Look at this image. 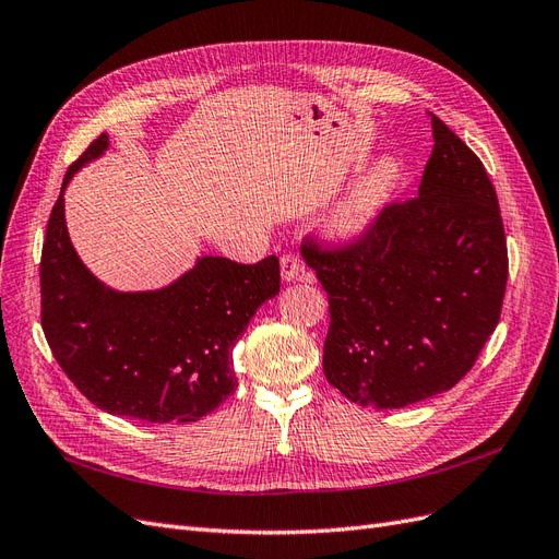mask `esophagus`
Here are the masks:
<instances>
[{
    "label": "esophagus",
    "instance_id": "34e87169",
    "mask_svg": "<svg viewBox=\"0 0 559 559\" xmlns=\"http://www.w3.org/2000/svg\"><path fill=\"white\" fill-rule=\"evenodd\" d=\"M280 265H282L284 282H294V280L306 277V263H302V259L296 257V253H284V257L280 259Z\"/></svg>",
    "mask_w": 559,
    "mask_h": 559
}]
</instances>
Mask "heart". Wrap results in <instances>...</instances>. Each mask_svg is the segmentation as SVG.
Returning <instances> with one entry per match:
<instances>
[{"label":"heart","mask_w":559,"mask_h":559,"mask_svg":"<svg viewBox=\"0 0 559 559\" xmlns=\"http://www.w3.org/2000/svg\"><path fill=\"white\" fill-rule=\"evenodd\" d=\"M399 177V163L394 158H382L368 177L354 189V193L345 200V205L337 214V226L341 230L357 235L370 226V222L380 214L384 202L389 200Z\"/></svg>","instance_id":"heart-1"}]
</instances>
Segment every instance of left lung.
Segmentation results:
<instances>
[{
    "mask_svg": "<svg viewBox=\"0 0 559 559\" xmlns=\"http://www.w3.org/2000/svg\"><path fill=\"white\" fill-rule=\"evenodd\" d=\"M429 116L433 151L415 198L386 202L352 240H302L329 294L324 376L370 408H403L460 382L499 324L509 280L485 165Z\"/></svg>",
    "mask_w": 559,
    "mask_h": 559,
    "instance_id": "1",
    "label": "left lung"
}]
</instances>
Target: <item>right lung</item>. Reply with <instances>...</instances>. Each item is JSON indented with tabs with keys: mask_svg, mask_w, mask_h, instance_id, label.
I'll return each instance as SVG.
<instances>
[{
	"mask_svg": "<svg viewBox=\"0 0 559 559\" xmlns=\"http://www.w3.org/2000/svg\"><path fill=\"white\" fill-rule=\"evenodd\" d=\"M103 132L70 165L41 249V329L56 361L99 411L195 421L238 386L230 352L261 302L280 292V259L253 265L202 257L160 292L116 294L81 263L64 226L62 191L107 148Z\"/></svg>",
	"mask_w": 559,
	"mask_h": 559,
	"instance_id": "obj_1",
	"label": "right lung"
}]
</instances>
